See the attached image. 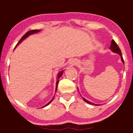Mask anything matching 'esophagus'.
I'll return each mask as SVG.
<instances>
[{
  "label": "esophagus",
  "instance_id": "1",
  "mask_svg": "<svg viewBox=\"0 0 133 133\" xmlns=\"http://www.w3.org/2000/svg\"><path fill=\"white\" fill-rule=\"evenodd\" d=\"M70 64L71 65V66H74V65H76L78 63V62L76 59H72L70 62Z\"/></svg>",
  "mask_w": 133,
  "mask_h": 133
}]
</instances>
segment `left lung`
<instances>
[{
	"instance_id": "1",
	"label": "left lung",
	"mask_w": 133,
	"mask_h": 133,
	"mask_svg": "<svg viewBox=\"0 0 133 133\" xmlns=\"http://www.w3.org/2000/svg\"><path fill=\"white\" fill-rule=\"evenodd\" d=\"M110 49L113 52H115V53H117L118 54H119L120 56H121V61L122 62L123 64H124V61H123V57H122V53H121V51L120 50L119 47H118L117 43L115 42V41H114V40H112L111 41V45H110ZM83 98V101H84L85 102L88 103H90V104H91V105H96V106H99V104H95V103H91L90 102H89L88 101H87V99H85V98Z\"/></svg>"
}]
</instances>
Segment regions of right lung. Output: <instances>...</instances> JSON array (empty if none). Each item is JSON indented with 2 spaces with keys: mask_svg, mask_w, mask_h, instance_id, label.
<instances>
[{
  "mask_svg": "<svg viewBox=\"0 0 133 133\" xmlns=\"http://www.w3.org/2000/svg\"><path fill=\"white\" fill-rule=\"evenodd\" d=\"M39 31H41V30H31V31H29L28 32H27L26 34H25L24 36H23L21 38V39L19 41V42L17 43V44L16 45V46H17L20 43H21L22 42V41H23V40L24 39H26V37H28L29 36H30V35H32V34H35V33H37V32H39ZM63 71H61V72H59V74H58V75H57V82H56V91H55V92H56L57 91V86H58V83H59V79H60V77H61L62 76V74H63ZM54 97H53V98H52V99L51 100V101L47 103V104H46L45 105V106H43V107H42V108L43 107H45L46 106H47V105H48L49 104H50V103L52 101V100H53V99H54Z\"/></svg>",
  "mask_w": 133,
  "mask_h": 133,
  "instance_id": "obj_1",
  "label": "right lung"
}]
</instances>
